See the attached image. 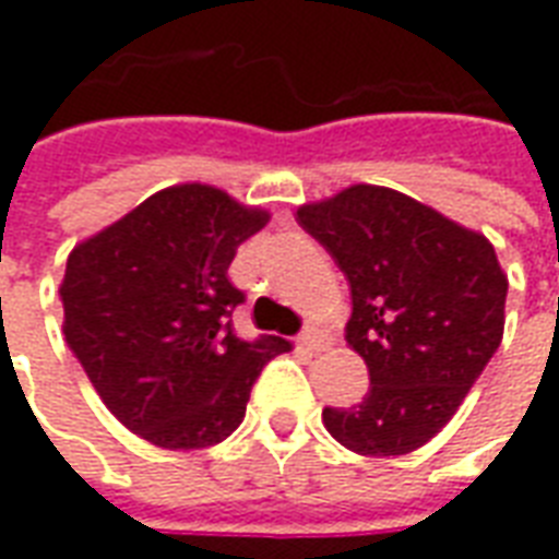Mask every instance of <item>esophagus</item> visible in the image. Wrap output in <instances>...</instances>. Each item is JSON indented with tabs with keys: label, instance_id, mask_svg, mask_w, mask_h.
I'll list each match as a JSON object with an SVG mask.
<instances>
[{
	"label": "esophagus",
	"instance_id": "34e87169",
	"mask_svg": "<svg viewBox=\"0 0 559 559\" xmlns=\"http://www.w3.org/2000/svg\"><path fill=\"white\" fill-rule=\"evenodd\" d=\"M299 347H305V350H323L326 338H323L320 329H305L302 335H299Z\"/></svg>",
	"mask_w": 559,
	"mask_h": 559
}]
</instances>
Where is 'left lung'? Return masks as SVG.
Listing matches in <instances>:
<instances>
[{
  "label": "left lung",
  "instance_id": "1",
  "mask_svg": "<svg viewBox=\"0 0 559 559\" xmlns=\"http://www.w3.org/2000/svg\"><path fill=\"white\" fill-rule=\"evenodd\" d=\"M350 284L347 344L371 386L326 407V431L359 455H407L455 416L503 341L506 281L493 245L413 197L350 185L296 212Z\"/></svg>",
  "mask_w": 559,
  "mask_h": 559
}]
</instances>
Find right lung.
<instances>
[{"label":"right lung","instance_id":"add662e5","mask_svg":"<svg viewBox=\"0 0 559 559\" xmlns=\"http://www.w3.org/2000/svg\"><path fill=\"white\" fill-rule=\"evenodd\" d=\"M269 212L212 185H173L68 257L66 341L128 431L164 449H206L245 419L251 386L290 341L236 338L245 302L227 278Z\"/></svg>","mask_w":559,"mask_h":559}]
</instances>
